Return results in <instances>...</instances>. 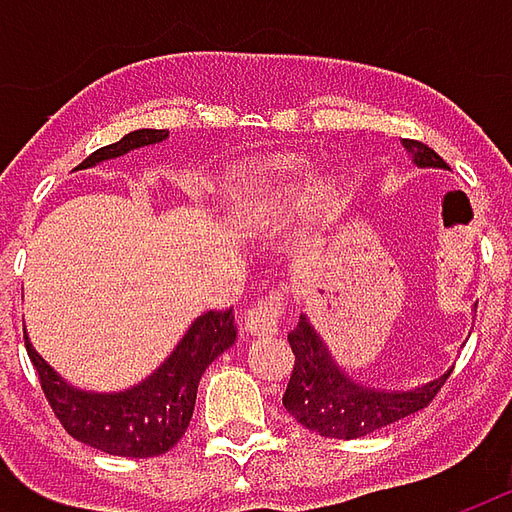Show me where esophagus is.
<instances>
[{
    "instance_id": "1",
    "label": "esophagus",
    "mask_w": 512,
    "mask_h": 512,
    "mask_svg": "<svg viewBox=\"0 0 512 512\" xmlns=\"http://www.w3.org/2000/svg\"><path fill=\"white\" fill-rule=\"evenodd\" d=\"M282 323V299L279 293H268L266 299H257L252 310L246 312L244 329L252 337H271L279 332Z\"/></svg>"
}]
</instances>
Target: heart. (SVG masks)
Wrapping results in <instances>:
<instances>
[{
  "label": "heart",
  "instance_id": "1",
  "mask_svg": "<svg viewBox=\"0 0 512 512\" xmlns=\"http://www.w3.org/2000/svg\"><path fill=\"white\" fill-rule=\"evenodd\" d=\"M310 172V161L299 156H266L246 161L227 175L224 202L230 219L238 224H266L285 213L301 180ZM340 205V186L318 180L312 186V211L329 216Z\"/></svg>",
  "mask_w": 512,
  "mask_h": 512
}]
</instances>
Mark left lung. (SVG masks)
<instances>
[{
	"instance_id": "obj_1",
	"label": "left lung",
	"mask_w": 512,
	"mask_h": 512,
	"mask_svg": "<svg viewBox=\"0 0 512 512\" xmlns=\"http://www.w3.org/2000/svg\"><path fill=\"white\" fill-rule=\"evenodd\" d=\"M403 147L419 169H447L439 153L428 145L403 139ZM288 343L296 356V365L282 406L288 408V414L299 425L321 433L326 439H362L397 419L417 414L419 408L428 406L450 376L447 370L444 376L411 389H386L356 381L345 367L337 365L307 312H301L299 323L288 332Z\"/></svg>"
}]
</instances>
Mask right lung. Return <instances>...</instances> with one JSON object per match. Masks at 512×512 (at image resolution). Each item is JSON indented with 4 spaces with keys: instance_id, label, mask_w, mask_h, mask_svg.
<instances>
[{
    "instance_id": "obj_1",
    "label": "right lung",
    "mask_w": 512,
    "mask_h": 512,
    "mask_svg": "<svg viewBox=\"0 0 512 512\" xmlns=\"http://www.w3.org/2000/svg\"><path fill=\"white\" fill-rule=\"evenodd\" d=\"M167 136L169 131L164 128H139L115 145L95 150L93 156L84 158L79 169L126 156L139 147L158 145ZM235 337L238 329L233 310L197 315L178 345L150 376L120 392H90L68 384L24 334L27 354L38 370L43 395L54 408L62 428L82 444L123 458H153L178 444L194 414L197 386L205 367L227 348H233Z\"/></svg>"
}]
</instances>
